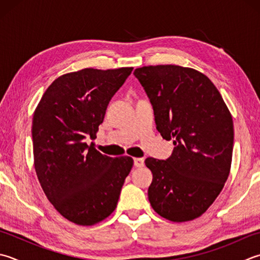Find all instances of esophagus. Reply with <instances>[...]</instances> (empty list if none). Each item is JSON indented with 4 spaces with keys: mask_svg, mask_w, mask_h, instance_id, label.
<instances>
[{
    "mask_svg": "<svg viewBox=\"0 0 260 260\" xmlns=\"http://www.w3.org/2000/svg\"><path fill=\"white\" fill-rule=\"evenodd\" d=\"M134 166L136 168L144 167V159H143V157H135V159H134Z\"/></svg>",
    "mask_w": 260,
    "mask_h": 260,
    "instance_id": "obj_1",
    "label": "esophagus"
}]
</instances>
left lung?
Returning <instances> with one entry per match:
<instances>
[{"mask_svg": "<svg viewBox=\"0 0 260 260\" xmlns=\"http://www.w3.org/2000/svg\"><path fill=\"white\" fill-rule=\"evenodd\" d=\"M134 75L153 107L156 129L175 145L168 159L145 160L153 175L150 204L167 220H194L213 204L229 177L232 116L216 86L196 70L144 66Z\"/></svg>", "mask_w": 260, "mask_h": 260, "instance_id": "8db88e82", "label": "left lung"}]
</instances>
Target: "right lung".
<instances>
[{"instance_id": "obj_1", "label": "right lung", "mask_w": 260, "mask_h": 260, "mask_svg": "<svg viewBox=\"0 0 260 260\" xmlns=\"http://www.w3.org/2000/svg\"><path fill=\"white\" fill-rule=\"evenodd\" d=\"M133 68L84 69L56 79L32 118L35 169L49 202L69 221L92 225L115 211L133 159L101 154L94 139L110 99Z\"/></svg>"}]
</instances>
